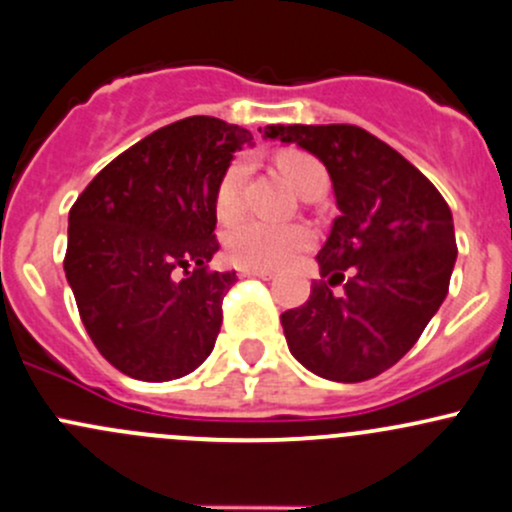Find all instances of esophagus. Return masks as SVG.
Here are the masks:
<instances>
[{
  "instance_id": "34e87169",
  "label": "esophagus",
  "mask_w": 512,
  "mask_h": 512,
  "mask_svg": "<svg viewBox=\"0 0 512 512\" xmlns=\"http://www.w3.org/2000/svg\"><path fill=\"white\" fill-rule=\"evenodd\" d=\"M240 277H260V279H272V272L270 270H247V267H242L238 272Z\"/></svg>"
}]
</instances>
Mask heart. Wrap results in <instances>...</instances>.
I'll list each match as a JSON object with an SVG mask.
<instances>
[{
	"mask_svg": "<svg viewBox=\"0 0 512 512\" xmlns=\"http://www.w3.org/2000/svg\"><path fill=\"white\" fill-rule=\"evenodd\" d=\"M277 166L301 196L314 186L326 184V169L319 159L301 149H284L277 154ZM245 161L228 166L215 193V213L220 220H233L242 211V186H245ZM314 233L306 225H279L260 218L238 220L225 235V255L233 265L247 270H277L292 262L299 252L311 247Z\"/></svg>",
	"mask_w": 512,
	"mask_h": 512,
	"instance_id": "1",
	"label": "heart"
}]
</instances>
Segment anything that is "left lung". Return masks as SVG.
Segmentation results:
<instances>
[{"mask_svg": "<svg viewBox=\"0 0 512 512\" xmlns=\"http://www.w3.org/2000/svg\"><path fill=\"white\" fill-rule=\"evenodd\" d=\"M265 134L324 161L341 211L316 255L321 279L282 314L289 351L326 380L375 378L417 343L449 292V206L417 166L363 127L270 125ZM338 283L344 292L333 295Z\"/></svg>", "mask_w": 512, "mask_h": 512, "instance_id": "left-lung-1", "label": "left lung"}]
</instances>
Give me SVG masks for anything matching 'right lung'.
Returning <instances> with one entry per match:
<instances>
[{
  "label": "right lung",
  "mask_w": 512,
  "mask_h": 512,
  "mask_svg": "<svg viewBox=\"0 0 512 512\" xmlns=\"http://www.w3.org/2000/svg\"><path fill=\"white\" fill-rule=\"evenodd\" d=\"M250 139L218 117H186L112 159L73 203L63 270L95 348L129 378H184L211 355L238 282L208 267L215 193Z\"/></svg>",
  "instance_id": "obj_1"
}]
</instances>
